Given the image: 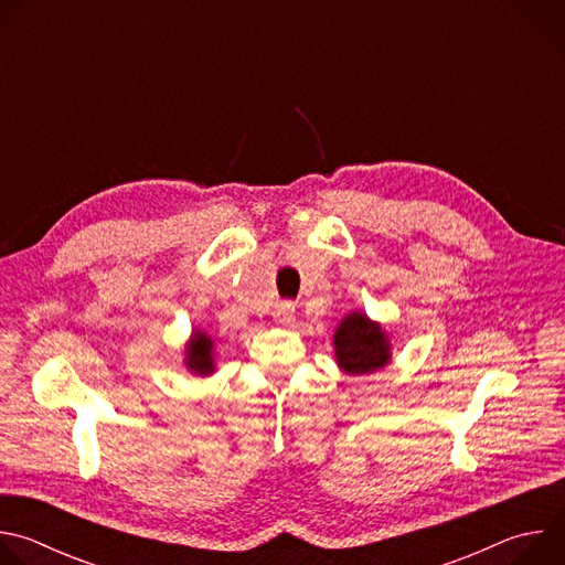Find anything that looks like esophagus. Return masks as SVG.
Instances as JSON below:
<instances>
[{
	"instance_id": "1",
	"label": "esophagus",
	"mask_w": 565,
	"mask_h": 565,
	"mask_svg": "<svg viewBox=\"0 0 565 565\" xmlns=\"http://www.w3.org/2000/svg\"><path fill=\"white\" fill-rule=\"evenodd\" d=\"M275 317L279 319L281 327H290L295 321V303L292 301H281L275 310Z\"/></svg>"
}]
</instances>
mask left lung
<instances>
[{
    "label": "left lung",
    "mask_w": 565,
    "mask_h": 565,
    "mask_svg": "<svg viewBox=\"0 0 565 565\" xmlns=\"http://www.w3.org/2000/svg\"><path fill=\"white\" fill-rule=\"evenodd\" d=\"M335 364L351 377L369 375L391 364V338L380 321L362 310L342 317L333 333Z\"/></svg>",
    "instance_id": "obj_1"
}]
</instances>
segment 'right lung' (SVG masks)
I'll use <instances>...</instances> for the list:
<instances>
[{
	"label": "right lung",
	"mask_w": 565,
	"mask_h": 565,
	"mask_svg": "<svg viewBox=\"0 0 565 565\" xmlns=\"http://www.w3.org/2000/svg\"><path fill=\"white\" fill-rule=\"evenodd\" d=\"M183 364L192 375H199V377H207L216 371L214 342L205 331H201V329L192 331L190 340L185 342Z\"/></svg>",
	"instance_id": "right-lung-1"
}]
</instances>
